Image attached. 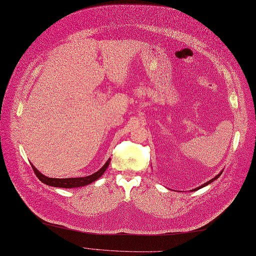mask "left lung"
I'll use <instances>...</instances> for the list:
<instances>
[{
	"label": "left lung",
	"mask_w": 256,
	"mask_h": 256,
	"mask_svg": "<svg viewBox=\"0 0 256 256\" xmlns=\"http://www.w3.org/2000/svg\"><path fill=\"white\" fill-rule=\"evenodd\" d=\"M221 174H222V171H221V172H220V173H219V174H218V176H214V178H212V180H208V182H206V184H202V186H198V188H196V189H194V190H192V191H196V190H199V189H200V188H204V186H208V184H210V182H214V180H217V178H219V176H221Z\"/></svg>",
	"instance_id": "obj_1"
}]
</instances>
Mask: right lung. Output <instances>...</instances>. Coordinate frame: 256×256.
Masks as SVG:
<instances>
[{"mask_svg":"<svg viewBox=\"0 0 256 256\" xmlns=\"http://www.w3.org/2000/svg\"><path fill=\"white\" fill-rule=\"evenodd\" d=\"M110 160L111 158H109L106 162V164L96 173H93L92 176H85V178H48L46 176H44L42 173H40L32 164V168L36 174V176L39 178L40 182H42L44 184H48V186H57V188H66V189H70V188H78V186H87L93 182H96V180H98L104 172L106 171V169L108 168V166L110 165Z\"/></svg>","mask_w":256,"mask_h":256,"instance_id":"1","label":"right lung"}]
</instances>
